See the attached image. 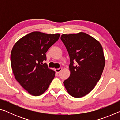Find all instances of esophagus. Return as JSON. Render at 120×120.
Returning a JSON list of instances; mask_svg holds the SVG:
<instances>
[{"mask_svg": "<svg viewBox=\"0 0 120 120\" xmlns=\"http://www.w3.org/2000/svg\"><path fill=\"white\" fill-rule=\"evenodd\" d=\"M62 70V68H58V69H55V71L56 72V73H59Z\"/></svg>", "mask_w": 120, "mask_h": 120, "instance_id": "obj_1", "label": "esophagus"}]
</instances>
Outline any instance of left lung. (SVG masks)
<instances>
[{"label": "left lung", "mask_w": 120, "mask_h": 120, "mask_svg": "<svg viewBox=\"0 0 120 120\" xmlns=\"http://www.w3.org/2000/svg\"><path fill=\"white\" fill-rule=\"evenodd\" d=\"M61 40L70 57V77L64 82L71 96L79 98L92 91L100 79L105 66L100 43L86 33L62 34Z\"/></svg>", "instance_id": "1"}]
</instances>
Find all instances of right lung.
<instances>
[{
	"label": "right lung",
	"instance_id": "add662e5",
	"mask_svg": "<svg viewBox=\"0 0 120 120\" xmlns=\"http://www.w3.org/2000/svg\"><path fill=\"white\" fill-rule=\"evenodd\" d=\"M59 37V34L33 32L19 40L12 49L11 60L14 76L32 95H42L55 77V72L43 62L46 60V52Z\"/></svg>",
	"mask_w": 120,
	"mask_h": 120
}]
</instances>
